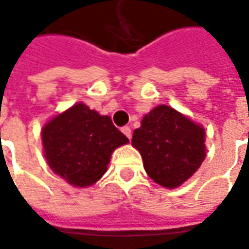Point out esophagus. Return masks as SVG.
I'll return each instance as SVG.
<instances>
[{"label":"esophagus","mask_w":249,"mask_h":249,"mask_svg":"<svg viewBox=\"0 0 249 249\" xmlns=\"http://www.w3.org/2000/svg\"><path fill=\"white\" fill-rule=\"evenodd\" d=\"M121 132H123V133L130 140V137H132V129H130L129 126H123V128H121Z\"/></svg>","instance_id":"obj_1"}]
</instances>
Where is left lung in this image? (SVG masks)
I'll return each mask as SVG.
<instances>
[{"label": "left lung", "mask_w": 249, "mask_h": 249, "mask_svg": "<svg viewBox=\"0 0 249 249\" xmlns=\"http://www.w3.org/2000/svg\"><path fill=\"white\" fill-rule=\"evenodd\" d=\"M205 130L176 109L159 105L141 120L132 145L140 152L148 176L161 187H180L205 159Z\"/></svg>", "instance_id": "1"}]
</instances>
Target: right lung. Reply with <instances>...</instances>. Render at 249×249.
Masks as SVG:
<instances>
[{
    "instance_id": "right-lung-1",
    "label": "right lung",
    "mask_w": 249,
    "mask_h": 249,
    "mask_svg": "<svg viewBox=\"0 0 249 249\" xmlns=\"http://www.w3.org/2000/svg\"><path fill=\"white\" fill-rule=\"evenodd\" d=\"M42 145L51 169L71 185L89 187L108 169L112 152L129 140L112 123L78 103L42 128Z\"/></svg>"
}]
</instances>
